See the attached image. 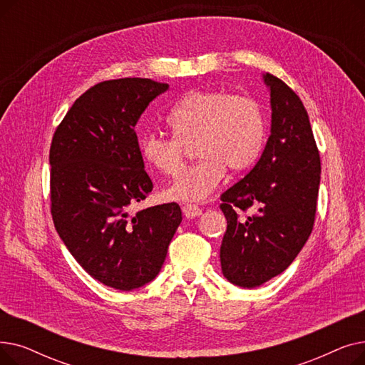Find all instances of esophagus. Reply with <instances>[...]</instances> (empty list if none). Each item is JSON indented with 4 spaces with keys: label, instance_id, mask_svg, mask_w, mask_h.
Listing matches in <instances>:
<instances>
[{
    "label": "esophagus",
    "instance_id": "34e87169",
    "mask_svg": "<svg viewBox=\"0 0 365 365\" xmlns=\"http://www.w3.org/2000/svg\"><path fill=\"white\" fill-rule=\"evenodd\" d=\"M182 212H183L185 217L194 219V217H198L201 215V208L198 205H194V204H185L182 207Z\"/></svg>",
    "mask_w": 365,
    "mask_h": 365
}]
</instances>
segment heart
<instances>
[{"label": "heart", "instance_id": "b5f03b06", "mask_svg": "<svg viewBox=\"0 0 365 365\" xmlns=\"http://www.w3.org/2000/svg\"><path fill=\"white\" fill-rule=\"evenodd\" d=\"M167 125L173 139L157 134L140 139L145 163L164 176H175L182 167L183 145L192 142L200 158L164 190L171 201H205L220 185L226 168L242 171L257 160L264 140L259 106L220 90L189 91L168 113Z\"/></svg>", "mask_w": 365, "mask_h": 365}]
</instances>
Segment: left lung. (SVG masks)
Listing matches in <instances>:
<instances>
[{"instance_id":"8db88e82","label":"left lung","mask_w":365,"mask_h":365,"mask_svg":"<svg viewBox=\"0 0 365 365\" xmlns=\"http://www.w3.org/2000/svg\"><path fill=\"white\" fill-rule=\"evenodd\" d=\"M271 96V134L257 164L222 195L227 220L220 245L223 277L256 289L284 272L308 241L315 220L321 163L299 96L263 73ZM257 212L240 221L237 207Z\"/></svg>"}]
</instances>
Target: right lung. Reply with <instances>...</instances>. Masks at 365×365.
Instances as JSON below:
<instances>
[{"mask_svg": "<svg viewBox=\"0 0 365 365\" xmlns=\"http://www.w3.org/2000/svg\"><path fill=\"white\" fill-rule=\"evenodd\" d=\"M168 84L121 78L96 84L75 101L50 148L51 215L83 269L115 290L155 278L182 222L176 202L130 208L152 190L134 131Z\"/></svg>", "mask_w": 365, "mask_h": 365, "instance_id": "add662e5", "label": "right lung"}]
</instances>
